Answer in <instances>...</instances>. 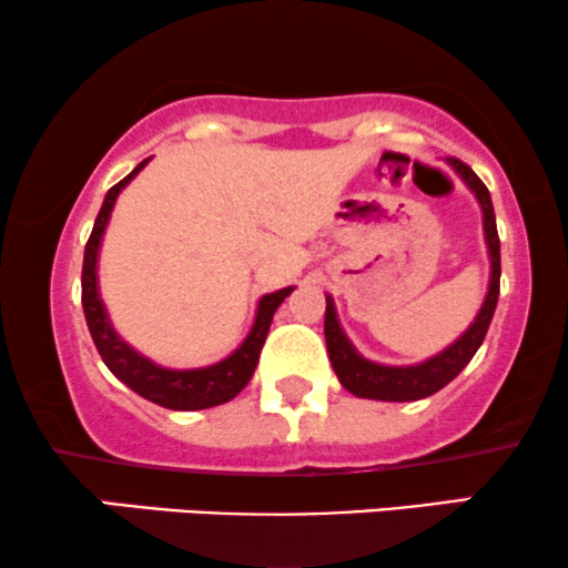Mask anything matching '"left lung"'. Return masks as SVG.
I'll return each instance as SVG.
<instances>
[{
	"instance_id": "8db88e82",
	"label": "left lung",
	"mask_w": 568,
	"mask_h": 568,
	"mask_svg": "<svg viewBox=\"0 0 568 568\" xmlns=\"http://www.w3.org/2000/svg\"><path fill=\"white\" fill-rule=\"evenodd\" d=\"M455 168L460 179L466 181V186L477 194L481 205V221H485V242L489 250V286L487 297L481 303L474 324L453 342L450 347H445L443 353L434 355V358L416 363V366H382V363L366 361L358 349L353 347V342L347 339V334L342 332L337 307L334 300L326 297V318H324V334H326V349L328 361H332L334 374L342 382V387L353 392L355 397H368V400H387V403H408V400H422L434 392H439L445 384H450L455 376L468 366V361L477 355L485 334L489 328V321L495 316V307H498L500 295V240H498V226H495V210L493 200H489L487 186L481 184V179L460 160H447Z\"/></svg>"
}]
</instances>
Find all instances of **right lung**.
Wrapping results in <instances>:
<instances>
[{
	"mask_svg": "<svg viewBox=\"0 0 568 568\" xmlns=\"http://www.w3.org/2000/svg\"><path fill=\"white\" fill-rule=\"evenodd\" d=\"M146 163H150V158L142 160L129 176L118 181V184L104 194L100 215H97L94 229H91V236L87 242V250H83V271H81L83 316H87L91 339H94L97 349H100L104 366L113 371L125 387L134 389L136 395L144 397V400L158 403L171 410L213 408V405L234 400V397L247 387L252 374H255L257 361H261V349H263L265 337H268L273 313H276V307L292 295L295 286H284V290L263 295L261 303H257L255 324H252L247 337H244L242 345L236 347L229 358L213 363V366L186 368V371L163 368L158 366V363H152L150 358H144V355H139L131 345H125V339L118 337L113 324H110L108 311H104V303L100 297V284H97V257H100V244H102L104 229H108L110 213H113L118 194L123 192V186H129V181L134 179Z\"/></svg>",
	"mask_w": 568,
	"mask_h": 568,
	"instance_id": "right-lung-1",
	"label": "right lung"
}]
</instances>
